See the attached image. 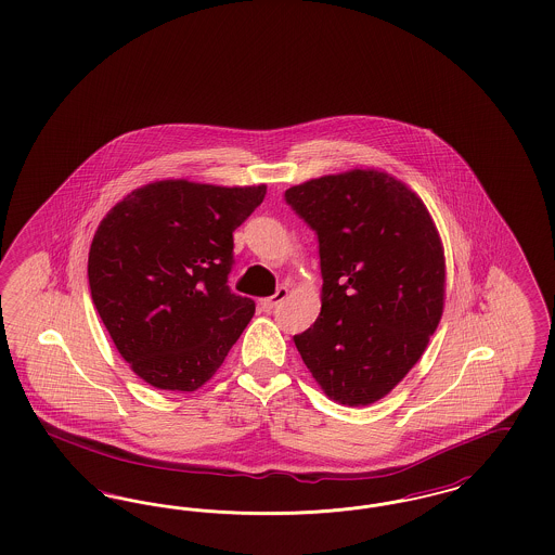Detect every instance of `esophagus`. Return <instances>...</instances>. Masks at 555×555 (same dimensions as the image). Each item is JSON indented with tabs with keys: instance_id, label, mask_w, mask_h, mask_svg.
Masks as SVG:
<instances>
[{
	"instance_id": "obj_1",
	"label": "esophagus",
	"mask_w": 555,
	"mask_h": 555,
	"mask_svg": "<svg viewBox=\"0 0 555 555\" xmlns=\"http://www.w3.org/2000/svg\"><path fill=\"white\" fill-rule=\"evenodd\" d=\"M287 287H279L272 297H267V299H262V301H260V308H262V311L270 313V311L274 310L279 304H283V301L287 299Z\"/></svg>"
}]
</instances>
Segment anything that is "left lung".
<instances>
[{
    "instance_id": "left-lung-1",
    "label": "left lung",
    "mask_w": 555,
    "mask_h": 555,
    "mask_svg": "<svg viewBox=\"0 0 555 555\" xmlns=\"http://www.w3.org/2000/svg\"><path fill=\"white\" fill-rule=\"evenodd\" d=\"M320 244L322 311L295 347L328 399L365 406L422 359L443 311L446 262L423 199L377 169L285 192Z\"/></svg>"
}]
</instances>
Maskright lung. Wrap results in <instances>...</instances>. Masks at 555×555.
Listing matches in <instances>:
<instances>
[{"mask_svg":"<svg viewBox=\"0 0 555 555\" xmlns=\"http://www.w3.org/2000/svg\"><path fill=\"white\" fill-rule=\"evenodd\" d=\"M267 185L188 179L142 185L99 224L89 251L92 304L133 374L194 392L215 376L256 304L231 293L233 231Z\"/></svg>","mask_w":555,"mask_h":555,"instance_id":"add662e5","label":"right lung"}]
</instances>
